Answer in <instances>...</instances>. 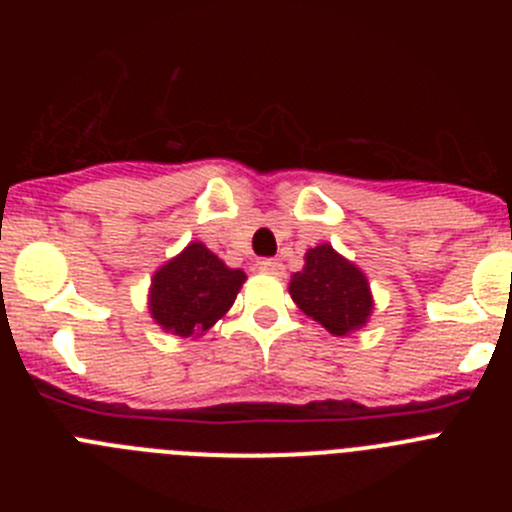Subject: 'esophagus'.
<instances>
[{
  "label": "esophagus",
  "mask_w": 512,
  "mask_h": 512,
  "mask_svg": "<svg viewBox=\"0 0 512 512\" xmlns=\"http://www.w3.org/2000/svg\"><path fill=\"white\" fill-rule=\"evenodd\" d=\"M256 269L261 271V274H274V277H277V274H282V261H277V259H264V261H259V264H256Z\"/></svg>",
  "instance_id": "esophagus-1"
}]
</instances>
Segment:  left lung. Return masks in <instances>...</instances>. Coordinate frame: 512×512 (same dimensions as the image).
Listing matches in <instances>:
<instances>
[{
	"label": "left lung",
	"instance_id": "obj_1",
	"mask_svg": "<svg viewBox=\"0 0 512 512\" xmlns=\"http://www.w3.org/2000/svg\"><path fill=\"white\" fill-rule=\"evenodd\" d=\"M289 295L330 336H351L369 323L374 310L366 274L330 243L307 248L305 266L289 279Z\"/></svg>",
	"mask_w": 512,
	"mask_h": 512
}]
</instances>
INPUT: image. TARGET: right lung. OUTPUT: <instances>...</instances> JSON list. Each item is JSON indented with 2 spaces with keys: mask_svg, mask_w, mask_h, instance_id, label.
<instances>
[{
  "mask_svg": "<svg viewBox=\"0 0 512 512\" xmlns=\"http://www.w3.org/2000/svg\"><path fill=\"white\" fill-rule=\"evenodd\" d=\"M246 271L230 269L205 243L192 241L158 266L148 287V312L161 330L197 338L233 307Z\"/></svg>",
  "mask_w": 512,
  "mask_h": 512,
  "instance_id": "obj_1",
  "label": "right lung"
}]
</instances>
